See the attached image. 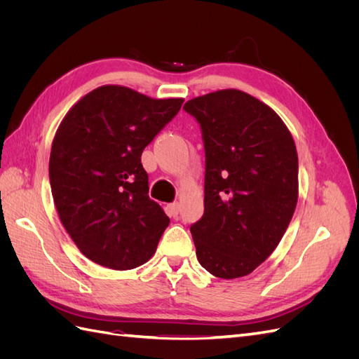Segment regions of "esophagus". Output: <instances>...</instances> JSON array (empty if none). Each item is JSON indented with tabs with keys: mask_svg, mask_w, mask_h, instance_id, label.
<instances>
[{
	"mask_svg": "<svg viewBox=\"0 0 359 359\" xmlns=\"http://www.w3.org/2000/svg\"><path fill=\"white\" fill-rule=\"evenodd\" d=\"M166 210H168L169 215L177 217V215L180 214V203H178V202H172V203H169V205L166 206Z\"/></svg>",
	"mask_w": 359,
	"mask_h": 359,
	"instance_id": "34e87169",
	"label": "esophagus"
}]
</instances>
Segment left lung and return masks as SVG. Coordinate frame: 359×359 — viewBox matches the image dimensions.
<instances>
[{"label":"left lung","mask_w":359,"mask_h":359,"mask_svg":"<svg viewBox=\"0 0 359 359\" xmlns=\"http://www.w3.org/2000/svg\"><path fill=\"white\" fill-rule=\"evenodd\" d=\"M184 111L205 148V211L190 226L198 260L219 278L244 277L274 252L295 212V142L269 106L240 90L196 97Z\"/></svg>","instance_id":"8db88e82"}]
</instances>
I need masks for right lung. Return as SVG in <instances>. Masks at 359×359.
Instances as JSON below:
<instances>
[{
    "label": "right lung",
    "mask_w": 359,
    "mask_h": 359,
    "mask_svg": "<svg viewBox=\"0 0 359 359\" xmlns=\"http://www.w3.org/2000/svg\"><path fill=\"white\" fill-rule=\"evenodd\" d=\"M182 102L104 85L64 116L49 158L52 196L62 226L93 262L126 271L154 255L170 220L148 196L140 156Z\"/></svg>",
    "instance_id": "right-lung-1"
}]
</instances>
